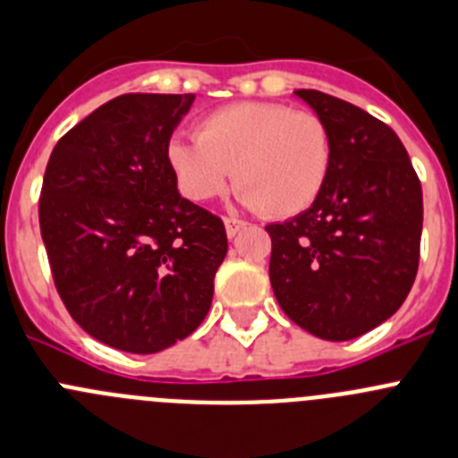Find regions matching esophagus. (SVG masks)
<instances>
[{
  "label": "esophagus",
  "instance_id": "esophagus-1",
  "mask_svg": "<svg viewBox=\"0 0 458 458\" xmlns=\"http://www.w3.org/2000/svg\"><path fill=\"white\" fill-rule=\"evenodd\" d=\"M224 224H225V234H228L230 239L237 237L239 230L246 228V224H243V221H239V219H225Z\"/></svg>",
  "mask_w": 458,
  "mask_h": 458
}]
</instances>
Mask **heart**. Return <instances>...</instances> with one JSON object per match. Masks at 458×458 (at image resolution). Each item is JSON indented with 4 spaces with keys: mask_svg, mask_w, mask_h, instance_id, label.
Instances as JSON below:
<instances>
[{
    "mask_svg": "<svg viewBox=\"0 0 458 458\" xmlns=\"http://www.w3.org/2000/svg\"><path fill=\"white\" fill-rule=\"evenodd\" d=\"M166 165L190 200L215 199L233 181L243 208L293 216L316 203L332 166V140L314 113L243 101L200 119L196 138L174 135Z\"/></svg>",
    "mask_w": 458,
    "mask_h": 458,
    "instance_id": "1",
    "label": "heart"
}]
</instances>
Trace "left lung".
<instances>
[{
  "instance_id": "1",
  "label": "left lung",
  "mask_w": 458,
  "mask_h": 458,
  "mask_svg": "<svg viewBox=\"0 0 458 458\" xmlns=\"http://www.w3.org/2000/svg\"><path fill=\"white\" fill-rule=\"evenodd\" d=\"M326 122L332 166L310 209L267 225L268 276L282 311L326 341H348L391 318L416 280L422 190L395 132L357 106L296 89Z\"/></svg>"
}]
</instances>
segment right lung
Listing matches in <instances>:
<instances>
[{
	"label": "right lung",
	"instance_id": "right-lung-1",
	"mask_svg": "<svg viewBox=\"0 0 458 458\" xmlns=\"http://www.w3.org/2000/svg\"><path fill=\"white\" fill-rule=\"evenodd\" d=\"M194 94H122L51 151L40 233L72 318L101 344L153 354L190 336L228 253L224 221L182 199L166 142Z\"/></svg>",
	"mask_w": 458,
	"mask_h": 458
}]
</instances>
